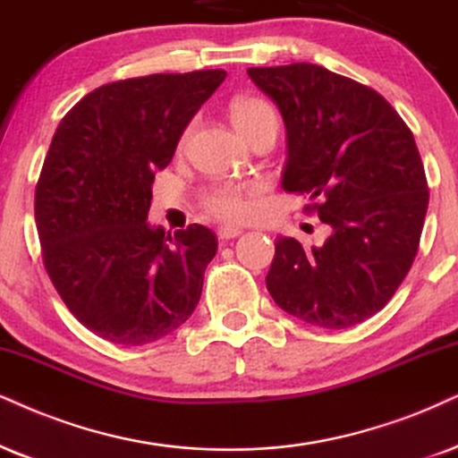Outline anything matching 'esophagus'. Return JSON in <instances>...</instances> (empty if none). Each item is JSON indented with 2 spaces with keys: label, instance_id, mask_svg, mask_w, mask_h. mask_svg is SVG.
Segmentation results:
<instances>
[{
  "label": "esophagus",
  "instance_id": "1",
  "mask_svg": "<svg viewBox=\"0 0 458 458\" xmlns=\"http://www.w3.org/2000/svg\"><path fill=\"white\" fill-rule=\"evenodd\" d=\"M217 236L219 241L236 239V236H241V228H234V225H222V228L217 230Z\"/></svg>",
  "mask_w": 458,
  "mask_h": 458
}]
</instances>
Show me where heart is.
<instances>
[{"instance_id":"1","label":"heart","mask_w":458,"mask_h":458,"mask_svg":"<svg viewBox=\"0 0 458 458\" xmlns=\"http://www.w3.org/2000/svg\"><path fill=\"white\" fill-rule=\"evenodd\" d=\"M233 120L245 137L262 129H276L279 118H276L275 107L268 101L247 97V99L234 101ZM190 129L183 132L182 146L188 141ZM258 194V186H239V183H219L202 196V207L213 217L224 219V222H241L251 213V200Z\"/></svg>"}]
</instances>
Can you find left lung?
I'll use <instances>...</instances> for the list:
<instances>
[{
    "instance_id": "8db88e82",
    "label": "left lung",
    "mask_w": 458,
    "mask_h": 458,
    "mask_svg": "<svg viewBox=\"0 0 458 458\" xmlns=\"http://www.w3.org/2000/svg\"><path fill=\"white\" fill-rule=\"evenodd\" d=\"M287 131L285 192L315 200L319 247L276 236L266 287L310 326L344 329L393 298L412 266L429 188L412 131L383 95L312 63L249 67Z\"/></svg>"
}]
</instances>
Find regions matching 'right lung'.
I'll return each mask as SVG.
<instances>
[{"mask_svg":"<svg viewBox=\"0 0 458 458\" xmlns=\"http://www.w3.org/2000/svg\"><path fill=\"white\" fill-rule=\"evenodd\" d=\"M224 69L154 73L99 86L61 120L36 186V225L52 285L107 343L139 346L183 326L200 300L217 236L148 224L154 173Z\"/></svg>","mask_w":458,"mask_h":458,"instance_id":"1","label":"right lung"}]
</instances>
